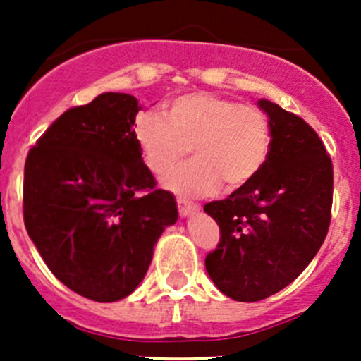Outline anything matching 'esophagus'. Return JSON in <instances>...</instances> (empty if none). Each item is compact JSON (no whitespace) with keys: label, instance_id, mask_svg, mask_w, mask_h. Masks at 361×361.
<instances>
[{"label":"esophagus","instance_id":"1","mask_svg":"<svg viewBox=\"0 0 361 361\" xmlns=\"http://www.w3.org/2000/svg\"><path fill=\"white\" fill-rule=\"evenodd\" d=\"M178 211H180V216H183V218H187V216H190V214H194V213H197L199 209H201V206H197V204H194V202H188V201H185V199H178Z\"/></svg>","mask_w":361,"mask_h":361}]
</instances>
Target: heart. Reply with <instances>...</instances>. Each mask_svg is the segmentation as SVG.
Returning a JSON list of instances; mask_svg holds the SVG:
<instances>
[{
    "mask_svg": "<svg viewBox=\"0 0 361 361\" xmlns=\"http://www.w3.org/2000/svg\"><path fill=\"white\" fill-rule=\"evenodd\" d=\"M134 140L155 174L173 169L190 147L195 159L167 174L164 183L176 194L199 197L213 194L220 185L227 192L248 185L267 162L272 133L260 108L194 92L171 101L166 116L140 113Z\"/></svg>",
    "mask_w": 361,
    "mask_h": 361,
    "instance_id": "b5f03b06",
    "label": "heart"
}]
</instances>
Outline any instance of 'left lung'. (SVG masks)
<instances>
[{
	"mask_svg": "<svg viewBox=\"0 0 361 361\" xmlns=\"http://www.w3.org/2000/svg\"><path fill=\"white\" fill-rule=\"evenodd\" d=\"M271 123L264 169L224 201L204 206L220 227L206 271L238 302H257L288 286L314 258L332 216L334 167L316 130L295 113L258 101Z\"/></svg>",
	"mask_w": 361,
	"mask_h": 361,
	"instance_id": "obj_1",
	"label": "left lung"
}]
</instances>
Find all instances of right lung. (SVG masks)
<instances>
[{"label":"right lung","mask_w":361,"mask_h":361,"mask_svg":"<svg viewBox=\"0 0 361 361\" xmlns=\"http://www.w3.org/2000/svg\"><path fill=\"white\" fill-rule=\"evenodd\" d=\"M140 110L130 94H101L64 111L25 159V231L52 274L96 302L133 293L178 220L134 140Z\"/></svg>","instance_id":"add662e5"}]
</instances>
